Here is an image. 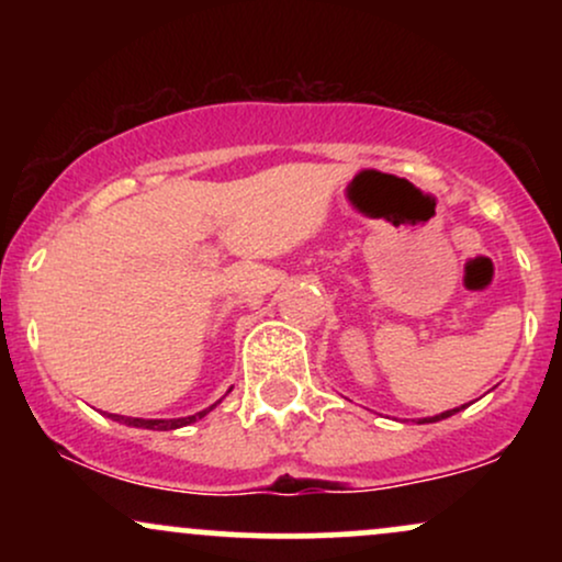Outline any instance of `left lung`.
Listing matches in <instances>:
<instances>
[{"mask_svg":"<svg viewBox=\"0 0 562 562\" xmlns=\"http://www.w3.org/2000/svg\"><path fill=\"white\" fill-rule=\"evenodd\" d=\"M468 406V404H465ZM465 406H457V409H449V412H441V415H436V417H423L420 423H438V420H447V417H451L454 415V412H460V409H465Z\"/></svg>","mask_w":562,"mask_h":562,"instance_id":"obj_1","label":"left lung"}]
</instances>
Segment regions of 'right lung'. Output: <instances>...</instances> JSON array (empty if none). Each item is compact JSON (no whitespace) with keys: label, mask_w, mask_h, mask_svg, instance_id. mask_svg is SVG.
<instances>
[{"label":"right lung","mask_w":562,"mask_h":562,"mask_svg":"<svg viewBox=\"0 0 562 562\" xmlns=\"http://www.w3.org/2000/svg\"><path fill=\"white\" fill-rule=\"evenodd\" d=\"M214 406H216V404H211L209 409L195 412V415H190V417H173V420H145V417H124V415H108V417H113L115 423L132 425V428H147V430H177V428H184V425H190V423L200 420V417H205V415H209L211 409H214Z\"/></svg>","instance_id":"right-lung-1"}]
</instances>
